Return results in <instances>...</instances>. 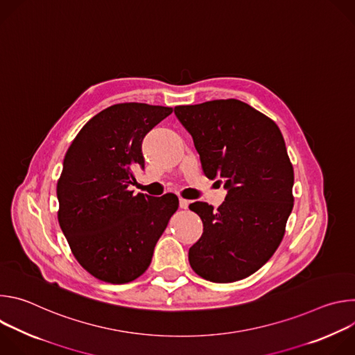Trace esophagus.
<instances>
[{
  "mask_svg": "<svg viewBox=\"0 0 355 355\" xmlns=\"http://www.w3.org/2000/svg\"><path fill=\"white\" fill-rule=\"evenodd\" d=\"M188 205H189V200H187L184 198H180V208L181 209H188Z\"/></svg>",
  "mask_w": 355,
  "mask_h": 355,
  "instance_id": "34e87169",
  "label": "esophagus"
}]
</instances>
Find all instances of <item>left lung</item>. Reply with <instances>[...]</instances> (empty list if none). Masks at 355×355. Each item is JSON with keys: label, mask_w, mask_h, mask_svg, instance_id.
I'll list each match as a JSON object with an SVG mask.
<instances>
[{"label": "left lung", "mask_w": 355, "mask_h": 355, "mask_svg": "<svg viewBox=\"0 0 355 355\" xmlns=\"http://www.w3.org/2000/svg\"><path fill=\"white\" fill-rule=\"evenodd\" d=\"M174 114L192 136L205 175L227 189L218 211L207 202L189 205L204 223L189 264L212 282L243 279L271 259L293 208V168L282 133L233 98L175 107Z\"/></svg>", "instance_id": "left-lung-1"}]
</instances>
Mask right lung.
Returning a JSON list of instances; mask_svg holds the SVG:
<instances>
[{
    "mask_svg": "<svg viewBox=\"0 0 355 355\" xmlns=\"http://www.w3.org/2000/svg\"><path fill=\"white\" fill-rule=\"evenodd\" d=\"M173 108L116 104L91 118L69 147L58 181L59 223L76 260L92 277L126 284L151 263L178 198L129 191L144 167L143 137Z\"/></svg>",
    "mask_w": 355,
    "mask_h": 355,
    "instance_id": "1",
    "label": "right lung"
}]
</instances>
